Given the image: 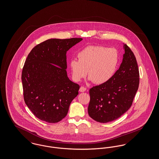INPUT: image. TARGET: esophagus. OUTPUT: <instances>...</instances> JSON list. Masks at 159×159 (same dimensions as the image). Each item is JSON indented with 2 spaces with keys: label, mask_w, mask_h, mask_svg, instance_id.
Wrapping results in <instances>:
<instances>
[{
  "label": "esophagus",
  "mask_w": 159,
  "mask_h": 159,
  "mask_svg": "<svg viewBox=\"0 0 159 159\" xmlns=\"http://www.w3.org/2000/svg\"><path fill=\"white\" fill-rule=\"evenodd\" d=\"M86 88L84 86H81L80 89H79L80 92H82V93H84V91H86Z\"/></svg>",
  "instance_id": "obj_1"
}]
</instances>
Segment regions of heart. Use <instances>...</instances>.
<instances>
[{
  "mask_svg": "<svg viewBox=\"0 0 159 159\" xmlns=\"http://www.w3.org/2000/svg\"><path fill=\"white\" fill-rule=\"evenodd\" d=\"M79 60L71 59L70 67L72 77L79 82L88 77L93 84H104L112 79L120 61V54L115 48L100 45H88L77 52Z\"/></svg>",
  "mask_w": 159,
  "mask_h": 159,
  "instance_id": "obj_1",
  "label": "heart"
}]
</instances>
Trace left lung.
Listing matches in <instances>:
<instances>
[{
  "label": "left lung",
  "instance_id": "left-lung-1",
  "mask_svg": "<svg viewBox=\"0 0 159 159\" xmlns=\"http://www.w3.org/2000/svg\"><path fill=\"white\" fill-rule=\"evenodd\" d=\"M125 53L120 68L107 83L89 89L88 114L93 120L108 122L120 118L130 108L139 84L136 57L124 44Z\"/></svg>",
  "mask_w": 159,
  "mask_h": 159
}]
</instances>
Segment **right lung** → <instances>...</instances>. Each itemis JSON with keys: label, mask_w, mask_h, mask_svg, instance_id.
Wrapping results in <instances>:
<instances>
[{"label": "right lung", "mask_w": 159, "mask_h": 159, "mask_svg": "<svg viewBox=\"0 0 159 159\" xmlns=\"http://www.w3.org/2000/svg\"><path fill=\"white\" fill-rule=\"evenodd\" d=\"M81 38L49 39L34 47L23 66L24 100L38 119L55 123L67 115L80 86L66 74V52Z\"/></svg>", "instance_id": "add662e5"}]
</instances>
